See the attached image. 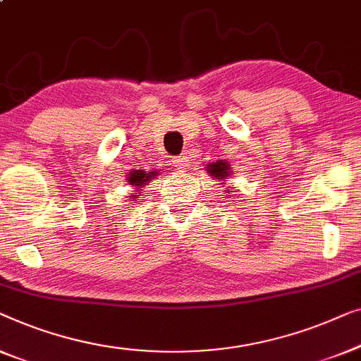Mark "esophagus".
<instances>
[{
    "label": "esophagus",
    "instance_id": "34e87169",
    "mask_svg": "<svg viewBox=\"0 0 361 361\" xmlns=\"http://www.w3.org/2000/svg\"><path fill=\"white\" fill-rule=\"evenodd\" d=\"M173 166H176V170L180 171H185L188 166H190V160H188V157L185 155H180V157H173Z\"/></svg>",
    "mask_w": 361,
    "mask_h": 361
}]
</instances>
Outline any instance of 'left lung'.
I'll return each instance as SVG.
<instances>
[{"label":"left lung","mask_w":361,"mask_h":361,"mask_svg":"<svg viewBox=\"0 0 361 361\" xmlns=\"http://www.w3.org/2000/svg\"><path fill=\"white\" fill-rule=\"evenodd\" d=\"M206 171L214 180H222V181H224L227 176H229V173H231V165H227L224 160H217L216 164L207 165L206 166ZM227 192H233V191H227Z\"/></svg>","instance_id":"8db88e82"}]
</instances>
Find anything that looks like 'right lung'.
<instances>
[{"instance_id": "right-lung-1", "label": "right lung", "mask_w": 361, "mask_h": 361, "mask_svg": "<svg viewBox=\"0 0 361 361\" xmlns=\"http://www.w3.org/2000/svg\"><path fill=\"white\" fill-rule=\"evenodd\" d=\"M157 176V171H142V170H134L128 175V183L132 186H135V190H140L142 186H145L147 183L152 181V178ZM139 196V192H132V200Z\"/></svg>"}]
</instances>
